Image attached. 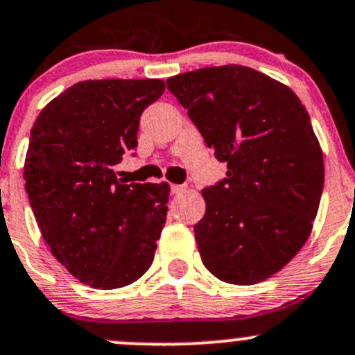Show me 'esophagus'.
<instances>
[{"label": "esophagus", "instance_id": "1", "mask_svg": "<svg viewBox=\"0 0 355 355\" xmlns=\"http://www.w3.org/2000/svg\"><path fill=\"white\" fill-rule=\"evenodd\" d=\"M185 191V185H171V194L178 196Z\"/></svg>", "mask_w": 355, "mask_h": 355}]
</instances>
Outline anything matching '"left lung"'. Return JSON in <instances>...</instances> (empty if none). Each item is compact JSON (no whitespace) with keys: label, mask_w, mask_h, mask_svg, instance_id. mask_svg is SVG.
<instances>
[{"label":"left lung","mask_w":355,"mask_h":355,"mask_svg":"<svg viewBox=\"0 0 355 355\" xmlns=\"http://www.w3.org/2000/svg\"><path fill=\"white\" fill-rule=\"evenodd\" d=\"M227 178L202 189L194 227L200 259L221 282L273 277L313 230L324 164L311 118L295 92L242 65L207 67L166 80Z\"/></svg>","instance_id":"left-lung-1"}]
</instances>
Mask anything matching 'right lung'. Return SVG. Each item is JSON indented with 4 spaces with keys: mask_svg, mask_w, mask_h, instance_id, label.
<instances>
[{
    "mask_svg": "<svg viewBox=\"0 0 355 355\" xmlns=\"http://www.w3.org/2000/svg\"><path fill=\"white\" fill-rule=\"evenodd\" d=\"M163 91L159 78L78 82L31 130L24 178L42 239L68 273L94 288L134 284L155 259L170 185H127L113 166L137 148L142 111Z\"/></svg>",
    "mask_w": 355,
    "mask_h": 355,
    "instance_id": "1",
    "label": "right lung"
}]
</instances>
